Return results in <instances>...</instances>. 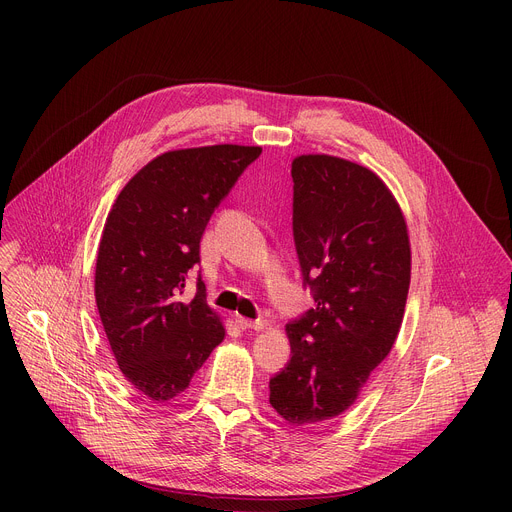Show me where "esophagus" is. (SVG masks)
I'll return each mask as SVG.
<instances>
[{"instance_id":"obj_1","label":"esophagus","mask_w":512,"mask_h":512,"mask_svg":"<svg viewBox=\"0 0 512 512\" xmlns=\"http://www.w3.org/2000/svg\"><path fill=\"white\" fill-rule=\"evenodd\" d=\"M237 324L243 328V330H263L267 324L261 322V320H249V318H243L239 316L237 318Z\"/></svg>"}]
</instances>
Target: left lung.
Instances as JSON below:
<instances>
[{
    "label": "left lung",
    "mask_w": 512,
    "mask_h": 512,
    "mask_svg": "<svg viewBox=\"0 0 512 512\" xmlns=\"http://www.w3.org/2000/svg\"><path fill=\"white\" fill-rule=\"evenodd\" d=\"M294 241L316 306L285 326L291 360L269 381L291 425L346 411L391 352L405 314L411 245L387 184L354 162L308 154L291 162Z\"/></svg>",
    "instance_id": "1"
}]
</instances>
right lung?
I'll list each match as a JSON object with an SVG mask.
<instances>
[{
  "mask_svg": "<svg viewBox=\"0 0 512 512\" xmlns=\"http://www.w3.org/2000/svg\"><path fill=\"white\" fill-rule=\"evenodd\" d=\"M259 154L233 143L166 152L123 186L107 216L95 300L123 377L152 401L178 397L225 338L200 277L190 302L180 294L214 208Z\"/></svg>",
  "mask_w": 512,
  "mask_h": 512,
  "instance_id": "add662e5",
  "label": "right lung"
}]
</instances>
